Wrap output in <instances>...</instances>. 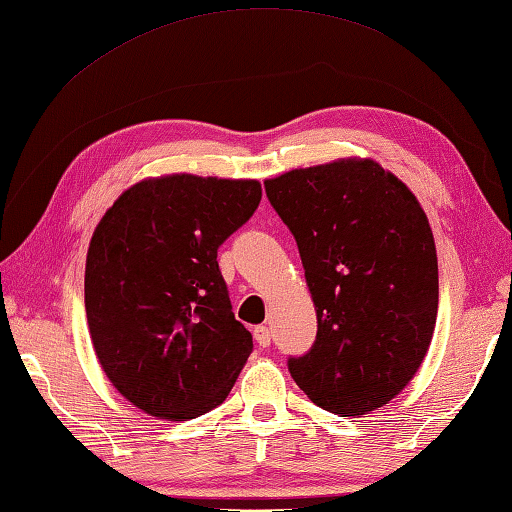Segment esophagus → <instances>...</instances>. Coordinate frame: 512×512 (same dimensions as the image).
<instances>
[{
	"instance_id": "34e87169",
	"label": "esophagus",
	"mask_w": 512,
	"mask_h": 512,
	"mask_svg": "<svg viewBox=\"0 0 512 512\" xmlns=\"http://www.w3.org/2000/svg\"><path fill=\"white\" fill-rule=\"evenodd\" d=\"M253 338H255L259 347H268V345H271V329L264 327V324H262V327H255Z\"/></svg>"
}]
</instances>
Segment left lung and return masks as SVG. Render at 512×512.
I'll return each instance as SVG.
<instances>
[{"label":"left lung","instance_id":"obj_1","mask_svg":"<svg viewBox=\"0 0 512 512\" xmlns=\"http://www.w3.org/2000/svg\"><path fill=\"white\" fill-rule=\"evenodd\" d=\"M295 237L318 315L288 371L315 405L360 416L410 383L432 342L439 266L414 194L374 161H336L264 181Z\"/></svg>","mask_w":512,"mask_h":512}]
</instances>
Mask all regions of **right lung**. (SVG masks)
<instances>
[{
	"label": "right lung",
	"instance_id": "right-lung-1",
	"mask_svg": "<svg viewBox=\"0 0 512 512\" xmlns=\"http://www.w3.org/2000/svg\"><path fill=\"white\" fill-rule=\"evenodd\" d=\"M257 181L172 174L132 185L91 237L85 306L96 356L150 416L197 418L226 401L253 353L217 250L253 217Z\"/></svg>",
	"mask_w": 512,
	"mask_h": 512
}]
</instances>
